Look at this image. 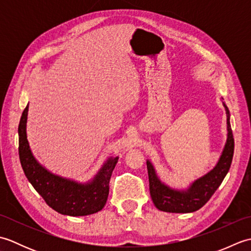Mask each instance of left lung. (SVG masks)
Masks as SVG:
<instances>
[{
	"label": "left lung",
	"mask_w": 251,
	"mask_h": 251,
	"mask_svg": "<svg viewBox=\"0 0 251 251\" xmlns=\"http://www.w3.org/2000/svg\"><path fill=\"white\" fill-rule=\"evenodd\" d=\"M226 111L227 138L225 149L215 168L209 173L195 180L186 190H175L164 184L158 179L153 165L147 161L150 194L157 209L176 214H186L199 210L210 200L217 189L222 183L231 167L234 153V138L230 124V112L223 103Z\"/></svg>",
	"instance_id": "left-lung-1"
}]
</instances>
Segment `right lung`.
Returning <instances> with one entry per match:
<instances>
[{"instance_id": "add662e5", "label": "right lung", "mask_w": 251, "mask_h": 251, "mask_svg": "<svg viewBox=\"0 0 251 251\" xmlns=\"http://www.w3.org/2000/svg\"><path fill=\"white\" fill-rule=\"evenodd\" d=\"M28 108L29 104L21 115L18 135L20 163L29 182L46 204L61 215L78 217L100 211L108 200L110 178L119 157H110L87 183H78L51 174L36 161L30 150L25 132Z\"/></svg>"}]
</instances>
